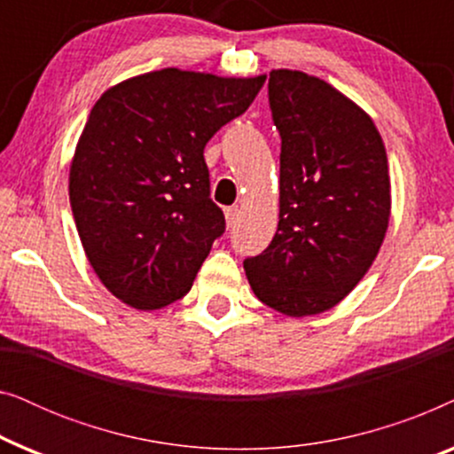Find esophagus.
I'll list each match as a JSON object with an SVG mask.
<instances>
[{"mask_svg":"<svg viewBox=\"0 0 454 454\" xmlns=\"http://www.w3.org/2000/svg\"><path fill=\"white\" fill-rule=\"evenodd\" d=\"M239 207H229V208H225V219H227V225L229 227H233L235 223L239 221Z\"/></svg>","mask_w":454,"mask_h":454,"instance_id":"esophagus-1","label":"esophagus"}]
</instances>
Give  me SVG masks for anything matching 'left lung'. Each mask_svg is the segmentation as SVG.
<instances>
[{
    "instance_id": "obj_1",
    "label": "left lung",
    "mask_w": 454,
    "mask_h": 454,
    "mask_svg": "<svg viewBox=\"0 0 454 454\" xmlns=\"http://www.w3.org/2000/svg\"><path fill=\"white\" fill-rule=\"evenodd\" d=\"M269 103L281 134L278 225L244 269L260 301L301 318L337 306L374 262L390 216L388 160L372 117L325 80L272 70Z\"/></svg>"
}]
</instances>
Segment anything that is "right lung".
I'll list each match as a JSON object with an SVG mask.
<instances>
[{"mask_svg": "<svg viewBox=\"0 0 454 454\" xmlns=\"http://www.w3.org/2000/svg\"><path fill=\"white\" fill-rule=\"evenodd\" d=\"M264 80L165 67L95 103L70 167V204L86 258L117 300L159 309L188 294L225 233L204 146Z\"/></svg>", "mask_w": 454, "mask_h": 454, "instance_id": "right-lung-1", "label": "right lung"}]
</instances>
